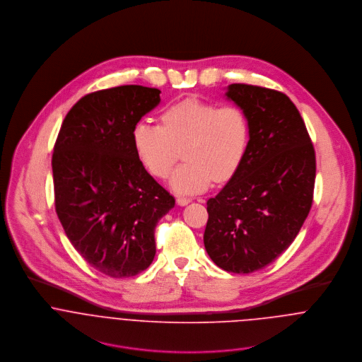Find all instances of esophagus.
<instances>
[{
  "label": "esophagus",
  "instance_id": "obj_1",
  "mask_svg": "<svg viewBox=\"0 0 362 362\" xmlns=\"http://www.w3.org/2000/svg\"><path fill=\"white\" fill-rule=\"evenodd\" d=\"M189 202H191V199L187 198V197H178V198H177V204H178L180 206H185V205H188Z\"/></svg>",
  "mask_w": 362,
  "mask_h": 362
}]
</instances>
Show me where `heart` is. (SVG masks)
<instances>
[{
    "mask_svg": "<svg viewBox=\"0 0 362 362\" xmlns=\"http://www.w3.org/2000/svg\"><path fill=\"white\" fill-rule=\"evenodd\" d=\"M161 125L139 121L132 132L134 148L144 167L167 178L184 149L187 160L170 180L173 191L192 195L213 180H228L243 163L251 138L247 112L235 104L217 105L187 99L167 107Z\"/></svg>",
    "mask_w": 362,
    "mask_h": 362,
    "instance_id": "heart-1",
    "label": "heart"
}]
</instances>
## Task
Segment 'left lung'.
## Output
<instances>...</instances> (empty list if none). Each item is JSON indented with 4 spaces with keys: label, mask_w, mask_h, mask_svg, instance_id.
<instances>
[{
    "label": "left lung",
    "mask_w": 362,
    "mask_h": 362,
    "mask_svg": "<svg viewBox=\"0 0 362 362\" xmlns=\"http://www.w3.org/2000/svg\"><path fill=\"white\" fill-rule=\"evenodd\" d=\"M226 96L248 115V151L226 187L207 201L204 243L223 270L252 273L296 240L312 206L316 158L305 122L281 92L233 83Z\"/></svg>",
    "instance_id": "obj_1"
}]
</instances>
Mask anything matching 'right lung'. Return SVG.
<instances>
[{
    "label": "right lung",
    "instance_id": "obj_1",
    "mask_svg": "<svg viewBox=\"0 0 362 362\" xmlns=\"http://www.w3.org/2000/svg\"><path fill=\"white\" fill-rule=\"evenodd\" d=\"M160 93L139 85L89 93L68 111L54 145L57 216L81 257L110 277L149 267L156 226L175 205L145 170L132 141Z\"/></svg>",
    "mask_w": 362,
    "mask_h": 362
}]
</instances>
